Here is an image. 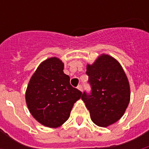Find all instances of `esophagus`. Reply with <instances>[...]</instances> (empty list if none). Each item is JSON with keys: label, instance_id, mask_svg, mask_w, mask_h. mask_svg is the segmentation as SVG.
<instances>
[{"label": "esophagus", "instance_id": "obj_1", "mask_svg": "<svg viewBox=\"0 0 149 149\" xmlns=\"http://www.w3.org/2000/svg\"><path fill=\"white\" fill-rule=\"evenodd\" d=\"M77 89H78V90H79V91H83V86H82L81 85H79V86H77Z\"/></svg>", "mask_w": 149, "mask_h": 149}]
</instances>
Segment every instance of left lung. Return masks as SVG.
Wrapping results in <instances>:
<instances>
[{"label": "left lung", "instance_id": "left-lung-1", "mask_svg": "<svg viewBox=\"0 0 149 149\" xmlns=\"http://www.w3.org/2000/svg\"><path fill=\"white\" fill-rule=\"evenodd\" d=\"M91 86V95L84 92L81 99L99 127H108L124 115L130 102L127 77L117 59L102 54L93 64L86 65Z\"/></svg>", "mask_w": 149, "mask_h": 149}]
</instances>
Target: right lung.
I'll return each instance as SVG.
<instances>
[{
    "instance_id": "1",
    "label": "right lung",
    "mask_w": 149,
    "mask_h": 149,
    "mask_svg": "<svg viewBox=\"0 0 149 149\" xmlns=\"http://www.w3.org/2000/svg\"><path fill=\"white\" fill-rule=\"evenodd\" d=\"M64 63L57 57L41 63L31 76L25 92L27 106L33 118L45 127L56 128L70 118L82 92L72 87L63 72Z\"/></svg>"
}]
</instances>
